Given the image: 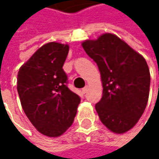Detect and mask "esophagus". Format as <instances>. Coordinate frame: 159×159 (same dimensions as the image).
Segmentation results:
<instances>
[{"label":"esophagus","mask_w":159,"mask_h":159,"mask_svg":"<svg viewBox=\"0 0 159 159\" xmlns=\"http://www.w3.org/2000/svg\"><path fill=\"white\" fill-rule=\"evenodd\" d=\"M87 90H88V86H87V85H86V86H84V87L82 89L83 93H86V92H87Z\"/></svg>","instance_id":"obj_1"}]
</instances>
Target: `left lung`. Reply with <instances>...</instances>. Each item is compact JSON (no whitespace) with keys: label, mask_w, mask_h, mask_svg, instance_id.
I'll return each instance as SVG.
<instances>
[{"label":"left lung","mask_w":159,"mask_h":159,"mask_svg":"<svg viewBox=\"0 0 159 159\" xmlns=\"http://www.w3.org/2000/svg\"><path fill=\"white\" fill-rule=\"evenodd\" d=\"M98 64L103 86L96 104L101 122L115 134H124L139 120L145 110L150 72L143 56L114 34L105 33L82 43Z\"/></svg>","instance_id":"8db88e82"}]
</instances>
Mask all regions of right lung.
<instances>
[{"label":"right lung","mask_w":159,"mask_h":159,"mask_svg":"<svg viewBox=\"0 0 159 159\" xmlns=\"http://www.w3.org/2000/svg\"><path fill=\"white\" fill-rule=\"evenodd\" d=\"M69 45L48 42L24 63L17 75L22 108L34 127L48 137L61 135L73 124L80 103L66 85L62 66Z\"/></svg>","instance_id":"add662e5"}]
</instances>
